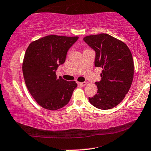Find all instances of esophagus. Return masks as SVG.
I'll return each mask as SVG.
<instances>
[{
	"label": "esophagus",
	"instance_id": "esophagus-1",
	"mask_svg": "<svg viewBox=\"0 0 151 151\" xmlns=\"http://www.w3.org/2000/svg\"><path fill=\"white\" fill-rule=\"evenodd\" d=\"M78 85L80 86H85L87 84L86 82H78Z\"/></svg>",
	"mask_w": 151,
	"mask_h": 151
}]
</instances>
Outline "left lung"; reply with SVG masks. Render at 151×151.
<instances>
[{
	"mask_svg": "<svg viewBox=\"0 0 151 151\" xmlns=\"http://www.w3.org/2000/svg\"><path fill=\"white\" fill-rule=\"evenodd\" d=\"M83 41L96 51L95 66L103 69L98 92L88 98L91 104L108 110L120 103L134 78V60L126 43L107 34L86 36Z\"/></svg>",
	"mask_w": 151,
	"mask_h": 151,
	"instance_id": "8db88e82",
	"label": "left lung"
}]
</instances>
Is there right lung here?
Masks as SVG:
<instances>
[{
  "label": "right lung",
  "mask_w": 151,
  "mask_h": 151,
  "mask_svg": "<svg viewBox=\"0 0 151 151\" xmlns=\"http://www.w3.org/2000/svg\"><path fill=\"white\" fill-rule=\"evenodd\" d=\"M78 36L48 35L32 41L25 52L22 72L29 91L42 108L56 110L66 105L77 83L57 77L67 52Z\"/></svg>",
  "instance_id": "obj_1"
}]
</instances>
